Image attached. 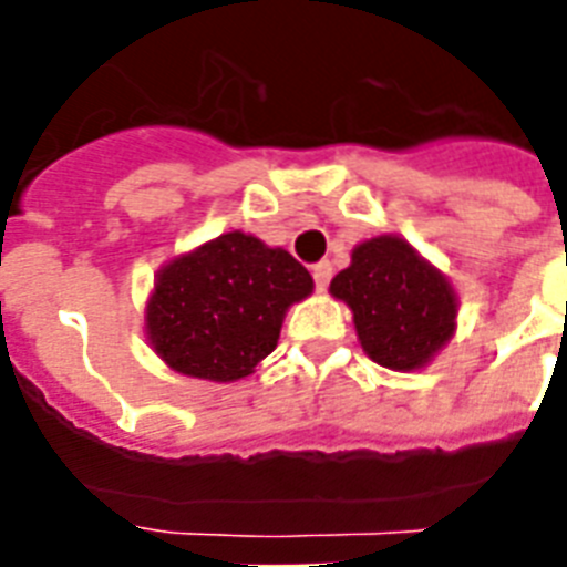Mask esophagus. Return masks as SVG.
I'll list each match as a JSON object with an SVG mask.
<instances>
[{
    "label": "esophagus",
    "instance_id": "esophagus-1",
    "mask_svg": "<svg viewBox=\"0 0 567 567\" xmlns=\"http://www.w3.org/2000/svg\"><path fill=\"white\" fill-rule=\"evenodd\" d=\"M311 276H315L318 291H327L329 279H332V265H329V261H318V265L311 267Z\"/></svg>",
    "mask_w": 567,
    "mask_h": 567
}]
</instances>
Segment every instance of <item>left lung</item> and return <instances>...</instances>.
Returning <instances> with one entry per match:
<instances>
[{
  "label": "left lung",
  "instance_id": "obj_1",
  "mask_svg": "<svg viewBox=\"0 0 567 567\" xmlns=\"http://www.w3.org/2000/svg\"><path fill=\"white\" fill-rule=\"evenodd\" d=\"M329 291L353 309L364 353L391 371L423 368L456 329L450 282L394 235L359 244Z\"/></svg>",
  "mask_w": 567,
  "mask_h": 567
}]
</instances>
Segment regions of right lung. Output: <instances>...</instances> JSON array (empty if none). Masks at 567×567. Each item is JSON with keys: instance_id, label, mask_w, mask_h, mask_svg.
Masks as SVG:
<instances>
[{"instance_id": "add662e5", "label": "right lung", "mask_w": 567, "mask_h": 567, "mask_svg": "<svg viewBox=\"0 0 567 567\" xmlns=\"http://www.w3.org/2000/svg\"><path fill=\"white\" fill-rule=\"evenodd\" d=\"M311 288L291 252L229 231L158 274L146 336L173 371L231 382L274 353L285 311Z\"/></svg>"}]
</instances>
